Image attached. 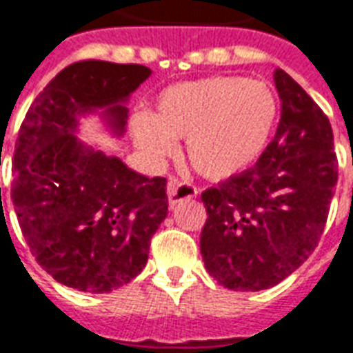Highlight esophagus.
<instances>
[{
    "label": "esophagus",
    "instance_id": "1",
    "mask_svg": "<svg viewBox=\"0 0 353 353\" xmlns=\"http://www.w3.org/2000/svg\"><path fill=\"white\" fill-rule=\"evenodd\" d=\"M200 190L190 185V183H181L177 181L176 177H170L168 179V185H166V194H168V203L170 205H176L181 200H187V198H194Z\"/></svg>",
    "mask_w": 353,
    "mask_h": 353
}]
</instances>
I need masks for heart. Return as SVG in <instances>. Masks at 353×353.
<instances>
[{"label":"heart","mask_w":353,"mask_h":353,"mask_svg":"<svg viewBox=\"0 0 353 353\" xmlns=\"http://www.w3.org/2000/svg\"><path fill=\"white\" fill-rule=\"evenodd\" d=\"M276 120L278 101L265 83L216 75L168 87L157 112H137L131 125L137 144L153 157L170 155L176 139H187L192 168L225 179L259 157Z\"/></svg>","instance_id":"obj_1"}]
</instances>
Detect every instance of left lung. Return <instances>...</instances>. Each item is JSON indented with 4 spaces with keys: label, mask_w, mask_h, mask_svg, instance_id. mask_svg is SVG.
<instances>
[{
    "label": "left lung",
    "mask_w": 353,
    "mask_h": 353,
    "mask_svg": "<svg viewBox=\"0 0 353 353\" xmlns=\"http://www.w3.org/2000/svg\"><path fill=\"white\" fill-rule=\"evenodd\" d=\"M281 118L255 166L201 192L200 250L231 290L270 289L314 252L337 185L332 123L283 70L274 72Z\"/></svg>",
    "instance_id": "8db88e82"
}]
</instances>
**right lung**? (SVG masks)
<instances>
[{"instance_id":"1","label":"right lung","mask_w":353,"mask_h":353,"mask_svg":"<svg viewBox=\"0 0 353 353\" xmlns=\"http://www.w3.org/2000/svg\"><path fill=\"white\" fill-rule=\"evenodd\" d=\"M150 74L142 64H70L21 123L10 198L31 254L66 287L103 294L128 285L146 266L153 233L168 214L165 177L141 176L74 134L77 117L103 109L122 137L123 103Z\"/></svg>"}]
</instances>
